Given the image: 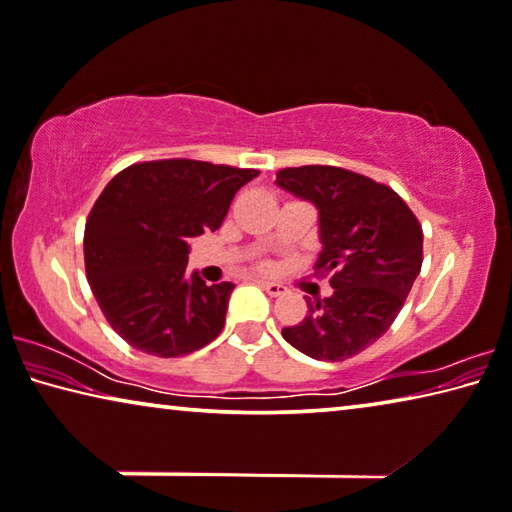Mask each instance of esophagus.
<instances>
[{"label":"esophagus","mask_w":512,"mask_h":512,"mask_svg":"<svg viewBox=\"0 0 512 512\" xmlns=\"http://www.w3.org/2000/svg\"><path fill=\"white\" fill-rule=\"evenodd\" d=\"M258 286H261L267 295H272V297H279V295H283L286 293V286H281V283H274V281H263V279H258Z\"/></svg>","instance_id":"obj_1"}]
</instances>
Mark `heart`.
<instances>
[{
	"label": "heart",
	"mask_w": 512,
	"mask_h": 512,
	"mask_svg": "<svg viewBox=\"0 0 512 512\" xmlns=\"http://www.w3.org/2000/svg\"><path fill=\"white\" fill-rule=\"evenodd\" d=\"M261 267H263V270H265V267H267V263H263V265H261Z\"/></svg>",
	"instance_id": "1"
}]
</instances>
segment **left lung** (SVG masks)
Here are the masks:
<instances>
[{
  "instance_id": "obj_1",
  "label": "left lung",
  "mask_w": 512,
  "mask_h": 512,
  "mask_svg": "<svg viewBox=\"0 0 512 512\" xmlns=\"http://www.w3.org/2000/svg\"><path fill=\"white\" fill-rule=\"evenodd\" d=\"M277 185L318 208L316 272L334 288L325 300L306 302V318L281 334L311 359L355 357L387 332L419 277V219L391 187L341 167L281 169Z\"/></svg>"
}]
</instances>
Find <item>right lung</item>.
I'll return each instance as SVG.
<instances>
[{"instance_id":"add662e5","label":"right lung","mask_w":512,"mask_h":512,"mask_svg":"<svg viewBox=\"0 0 512 512\" xmlns=\"http://www.w3.org/2000/svg\"><path fill=\"white\" fill-rule=\"evenodd\" d=\"M256 169L199 160L139 162L109 180L84 229L93 297L123 341L183 357L224 329L233 283L187 277L190 240L222 226Z\"/></svg>"}]
</instances>
